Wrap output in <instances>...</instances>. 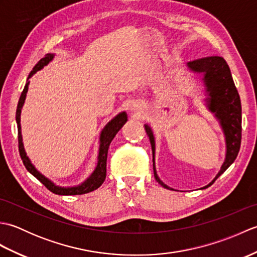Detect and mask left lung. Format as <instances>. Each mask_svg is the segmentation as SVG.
<instances>
[{"mask_svg": "<svg viewBox=\"0 0 257 257\" xmlns=\"http://www.w3.org/2000/svg\"><path fill=\"white\" fill-rule=\"evenodd\" d=\"M187 66L194 73L203 74V83L205 86V92L207 98L205 99L209 110L215 114L216 119L220 121L223 133L225 137L226 154L225 160L223 162L221 170L212 181L205 185L209 188L214 183L215 180L230 167L238 155L242 139V107L241 99L237 89L231 75V70L224 58L220 56H209L195 61L189 62ZM146 133L148 135L152 149V162H154V173L157 182L163 188L173 190L163 183L157 174L155 166V136L150 125L145 124Z\"/></svg>", "mask_w": 257, "mask_h": 257, "instance_id": "1", "label": "left lung"}]
</instances>
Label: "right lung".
I'll return each instance as SVG.
<instances>
[{"label": "right lung", "mask_w": 257, "mask_h": 257, "mask_svg": "<svg viewBox=\"0 0 257 257\" xmlns=\"http://www.w3.org/2000/svg\"><path fill=\"white\" fill-rule=\"evenodd\" d=\"M53 58H54V54H46L45 57H43L41 61L35 65L34 68H33V70L30 73L29 77H27L26 85L21 94L20 100L18 103V109H16V122H18V132H19L20 156L22 158V160H23V163L25 168L27 169V171L32 173L33 176L38 180V181H41L43 184H44L45 187L51 191V192L58 195H77V194L89 193L91 191L99 188L103 183V181H105L106 172H107V155H108L109 145H110L112 139L114 138V136H116L119 130L122 128V125L127 122L128 117H127V113L124 111L120 112L116 117L112 118L110 121L105 125V128L101 130L100 137H99V151H98L97 166L95 168L94 172L90 174V177L87 179L86 181H84L79 185H76V187L64 188V187L56 185L55 183L52 182L50 179H47L46 177L43 176V174L40 171H37V169L33 166L30 158L26 156V152L23 146V139H22V132H21V111H22V107L24 105L26 92L29 90V85H30L29 79L37 72V70H40L44 66H46V65L50 63Z\"/></svg>", "instance_id": "1"}]
</instances>
